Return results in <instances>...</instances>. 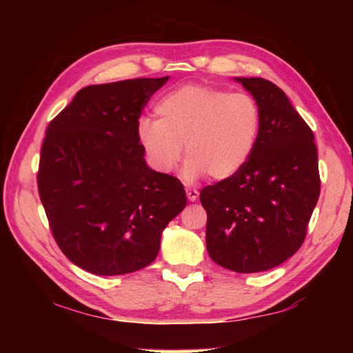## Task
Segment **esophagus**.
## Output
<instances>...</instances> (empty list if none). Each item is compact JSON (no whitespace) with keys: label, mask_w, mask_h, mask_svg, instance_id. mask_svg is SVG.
<instances>
[{"label":"esophagus","mask_w":353,"mask_h":353,"mask_svg":"<svg viewBox=\"0 0 353 353\" xmlns=\"http://www.w3.org/2000/svg\"><path fill=\"white\" fill-rule=\"evenodd\" d=\"M185 191H187V198H188V201H191V202H194L196 199L199 198V191L196 190V188H187Z\"/></svg>","instance_id":"esophagus-1"}]
</instances>
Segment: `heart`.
<instances>
[{
    "label": "heart",
    "instance_id": "1",
    "mask_svg": "<svg viewBox=\"0 0 353 353\" xmlns=\"http://www.w3.org/2000/svg\"><path fill=\"white\" fill-rule=\"evenodd\" d=\"M157 119L143 117L137 139L149 165L160 172L174 171L183 155L188 181L207 174L224 181L240 171L252 154L261 113L248 93L188 83L165 93L155 104Z\"/></svg>",
    "mask_w": 353,
    "mask_h": 353
}]
</instances>
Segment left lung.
Segmentation results:
<instances>
[{
  "label": "left lung",
  "instance_id": "1",
  "mask_svg": "<svg viewBox=\"0 0 353 353\" xmlns=\"http://www.w3.org/2000/svg\"><path fill=\"white\" fill-rule=\"evenodd\" d=\"M260 107L255 148L243 168L207 185L205 244L225 270H272L302 246L319 199L321 179L313 130L283 90L263 77H235Z\"/></svg>",
  "mask_w": 353,
  "mask_h": 353
}]
</instances>
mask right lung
I'll return each instance as SVG.
<instances>
[{"mask_svg": "<svg viewBox=\"0 0 353 353\" xmlns=\"http://www.w3.org/2000/svg\"><path fill=\"white\" fill-rule=\"evenodd\" d=\"M168 79L83 87L46 129L37 183L50 229L65 256L97 276L151 265L187 205L181 181L149 168L137 139L141 110Z\"/></svg>", "mask_w": 353, "mask_h": 353, "instance_id": "add662e5", "label": "right lung"}]
</instances>
